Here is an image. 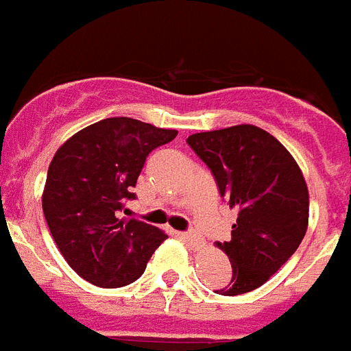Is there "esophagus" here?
<instances>
[{"label":"esophagus","instance_id":"obj_1","mask_svg":"<svg viewBox=\"0 0 351 351\" xmlns=\"http://www.w3.org/2000/svg\"><path fill=\"white\" fill-rule=\"evenodd\" d=\"M178 235H180L182 239L189 241L193 248H198V246H202V237H199L196 232H180Z\"/></svg>","mask_w":351,"mask_h":351}]
</instances>
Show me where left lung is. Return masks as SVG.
<instances>
[{
  "label": "left lung",
  "mask_w": 351,
  "mask_h": 351,
  "mask_svg": "<svg viewBox=\"0 0 351 351\" xmlns=\"http://www.w3.org/2000/svg\"><path fill=\"white\" fill-rule=\"evenodd\" d=\"M187 144L237 210L232 239L217 243L232 262L223 296L266 284L298 250L308 225V189L296 160L266 130L237 125L189 135Z\"/></svg>",
  "instance_id": "left-lung-1"
}]
</instances>
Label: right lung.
Here are the masks:
<instances>
[{"label":"right lung","mask_w":351,"mask_h":351,"mask_svg":"<svg viewBox=\"0 0 351 351\" xmlns=\"http://www.w3.org/2000/svg\"><path fill=\"white\" fill-rule=\"evenodd\" d=\"M176 130L108 117L62 144L49 164L43 210L62 257L84 280L112 289L137 280L167 239L157 226L119 217L146 157Z\"/></svg>","instance_id":"obj_1"}]
</instances>
